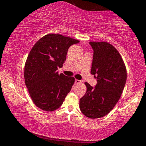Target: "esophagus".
Instances as JSON below:
<instances>
[{
  "instance_id": "1",
  "label": "esophagus",
  "mask_w": 146,
  "mask_h": 146,
  "mask_svg": "<svg viewBox=\"0 0 146 146\" xmlns=\"http://www.w3.org/2000/svg\"><path fill=\"white\" fill-rule=\"evenodd\" d=\"M81 83V81H80V80H75V84H80Z\"/></svg>"
}]
</instances>
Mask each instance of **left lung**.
<instances>
[{
	"label": "left lung",
	"instance_id": "obj_1",
	"mask_svg": "<svg viewBox=\"0 0 146 146\" xmlns=\"http://www.w3.org/2000/svg\"><path fill=\"white\" fill-rule=\"evenodd\" d=\"M93 49L90 73L98 84L85 82L86 92L80 100V108L90 119L104 117L114 108L124 88L127 78L125 64L119 51L106 42H90Z\"/></svg>",
	"mask_w": 146,
	"mask_h": 146
}]
</instances>
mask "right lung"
Returning a JSON list of instances; mask_svg holds the SVG:
<instances>
[{"instance_id": "add662e5", "label": "right lung", "mask_w": 146, "mask_h": 146, "mask_svg": "<svg viewBox=\"0 0 146 146\" xmlns=\"http://www.w3.org/2000/svg\"><path fill=\"white\" fill-rule=\"evenodd\" d=\"M78 40L50 33L41 38L31 48L25 65V82L37 107L53 111L62 104L75 78L57 71L66 61L68 48Z\"/></svg>"}]
</instances>
